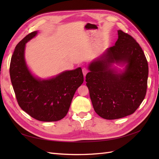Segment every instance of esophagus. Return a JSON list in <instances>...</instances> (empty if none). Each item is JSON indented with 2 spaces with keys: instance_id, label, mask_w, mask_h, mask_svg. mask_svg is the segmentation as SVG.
Listing matches in <instances>:
<instances>
[{
  "instance_id": "1",
  "label": "esophagus",
  "mask_w": 159,
  "mask_h": 159,
  "mask_svg": "<svg viewBox=\"0 0 159 159\" xmlns=\"http://www.w3.org/2000/svg\"><path fill=\"white\" fill-rule=\"evenodd\" d=\"M82 71H83V74H84V76H85V75H86V74H88V69H87V68H84L82 69Z\"/></svg>"
}]
</instances>
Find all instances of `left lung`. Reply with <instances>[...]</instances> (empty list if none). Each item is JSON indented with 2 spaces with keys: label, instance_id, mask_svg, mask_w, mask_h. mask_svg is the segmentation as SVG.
<instances>
[{
  "label": "left lung",
  "instance_id": "obj_1",
  "mask_svg": "<svg viewBox=\"0 0 159 159\" xmlns=\"http://www.w3.org/2000/svg\"><path fill=\"white\" fill-rule=\"evenodd\" d=\"M117 33L115 46L90 62L85 77L95 111L109 120L135 111L145 97L148 74L147 60L141 46L122 30Z\"/></svg>",
  "mask_w": 159,
  "mask_h": 159
}]
</instances>
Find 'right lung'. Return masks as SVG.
Masks as SVG:
<instances>
[{
	"label": "right lung",
	"instance_id": "add662e5",
	"mask_svg": "<svg viewBox=\"0 0 159 159\" xmlns=\"http://www.w3.org/2000/svg\"><path fill=\"white\" fill-rule=\"evenodd\" d=\"M38 34H28L16 45L11 57L10 75L19 106L38 121L63 119L68 112L75 91L84 82L80 67L49 78L34 75L25 60L26 44Z\"/></svg>",
	"mask_w": 159,
	"mask_h": 159
}]
</instances>
